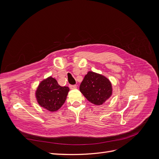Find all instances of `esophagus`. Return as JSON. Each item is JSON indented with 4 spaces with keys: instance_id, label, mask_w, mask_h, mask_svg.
<instances>
[{
    "instance_id": "obj_1",
    "label": "esophagus",
    "mask_w": 159,
    "mask_h": 159,
    "mask_svg": "<svg viewBox=\"0 0 159 159\" xmlns=\"http://www.w3.org/2000/svg\"><path fill=\"white\" fill-rule=\"evenodd\" d=\"M77 88V85H70V88L71 89H76Z\"/></svg>"
}]
</instances>
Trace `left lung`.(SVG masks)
<instances>
[{
    "label": "left lung",
    "instance_id": "left-lung-1",
    "mask_svg": "<svg viewBox=\"0 0 159 159\" xmlns=\"http://www.w3.org/2000/svg\"><path fill=\"white\" fill-rule=\"evenodd\" d=\"M80 90L89 102L102 105L112 94L111 84L102 75L89 71L81 83Z\"/></svg>",
    "mask_w": 159,
    "mask_h": 159
}]
</instances>
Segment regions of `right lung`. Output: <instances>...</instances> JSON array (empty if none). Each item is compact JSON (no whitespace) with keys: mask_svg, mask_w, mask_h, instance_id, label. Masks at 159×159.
I'll return each instance as SVG.
<instances>
[{"mask_svg":"<svg viewBox=\"0 0 159 159\" xmlns=\"http://www.w3.org/2000/svg\"><path fill=\"white\" fill-rule=\"evenodd\" d=\"M69 90L68 87H61L54 78L49 77L42 81L36 90L38 103L50 111H56L64 103Z\"/></svg>","mask_w":159,"mask_h":159,"instance_id":"right-lung-1","label":"right lung"}]
</instances>
